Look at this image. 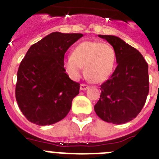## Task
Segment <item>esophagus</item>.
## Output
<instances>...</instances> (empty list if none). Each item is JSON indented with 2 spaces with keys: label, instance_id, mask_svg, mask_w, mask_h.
Returning a JSON list of instances; mask_svg holds the SVG:
<instances>
[{
  "label": "esophagus",
  "instance_id": "34e87169",
  "mask_svg": "<svg viewBox=\"0 0 159 159\" xmlns=\"http://www.w3.org/2000/svg\"><path fill=\"white\" fill-rule=\"evenodd\" d=\"M88 88H89V86L87 85V84H82L80 85V90H82V91H85V90L88 89Z\"/></svg>",
  "mask_w": 159,
  "mask_h": 159
}]
</instances>
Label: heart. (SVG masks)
<instances>
[{"label":"heart","mask_w":159,"mask_h":159,"mask_svg":"<svg viewBox=\"0 0 159 159\" xmlns=\"http://www.w3.org/2000/svg\"><path fill=\"white\" fill-rule=\"evenodd\" d=\"M116 52L108 43L99 41H84L74 48L72 56L64 60L66 71L72 79L80 77L84 73L91 82L100 84L107 80L115 68Z\"/></svg>","instance_id":"obj_1"}]
</instances>
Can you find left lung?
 Masks as SVG:
<instances>
[{"label":"left lung","instance_id":"obj_1","mask_svg":"<svg viewBox=\"0 0 159 159\" xmlns=\"http://www.w3.org/2000/svg\"><path fill=\"white\" fill-rule=\"evenodd\" d=\"M113 47L118 65L101 85L100 98L94 107L103 121L123 124L139 114L149 93L148 64L137 49L115 36L99 35Z\"/></svg>","mask_w":159,"mask_h":159}]
</instances>
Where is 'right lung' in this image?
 I'll list each match as a JSON object with an SVG mask.
<instances>
[{
  "label": "right lung",
  "instance_id": "right-lung-1",
  "mask_svg": "<svg viewBox=\"0 0 159 159\" xmlns=\"http://www.w3.org/2000/svg\"><path fill=\"white\" fill-rule=\"evenodd\" d=\"M82 36L81 33L52 32L28 50L18 68L16 99L31 123L54 124L69 112L80 84L66 74L64 54Z\"/></svg>",
  "mask_w": 159,
  "mask_h": 159
}]
</instances>
